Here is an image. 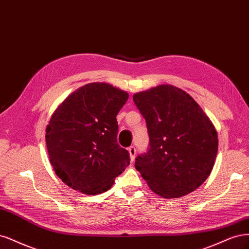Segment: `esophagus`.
Wrapping results in <instances>:
<instances>
[{"mask_svg":"<svg viewBox=\"0 0 249 249\" xmlns=\"http://www.w3.org/2000/svg\"><path fill=\"white\" fill-rule=\"evenodd\" d=\"M128 152H129V156H130V159L132 160L133 161V159H134V157H135V154H136V150H135V148L134 147H129L128 148Z\"/></svg>","mask_w":249,"mask_h":249,"instance_id":"obj_1","label":"esophagus"}]
</instances>
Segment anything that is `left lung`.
Returning a JSON list of instances; mask_svg holds the SVG:
<instances>
[{
  "label": "left lung",
  "instance_id": "8db88e82",
  "mask_svg": "<svg viewBox=\"0 0 249 249\" xmlns=\"http://www.w3.org/2000/svg\"><path fill=\"white\" fill-rule=\"evenodd\" d=\"M145 118L150 143L135 168L155 194L181 197L209 177L218 150L217 132L189 94L161 85L133 95Z\"/></svg>",
  "mask_w": 249,
  "mask_h": 249
}]
</instances>
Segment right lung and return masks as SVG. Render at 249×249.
Wrapping results in <instances>:
<instances>
[{
  "mask_svg": "<svg viewBox=\"0 0 249 249\" xmlns=\"http://www.w3.org/2000/svg\"><path fill=\"white\" fill-rule=\"evenodd\" d=\"M128 95L106 83L88 84L70 94L46 127V148L58 177L88 196L108 190L129 165L117 142V115Z\"/></svg>",
  "mask_w": 249,
  "mask_h": 249,
  "instance_id": "right-lung-1",
  "label": "right lung"
}]
</instances>
